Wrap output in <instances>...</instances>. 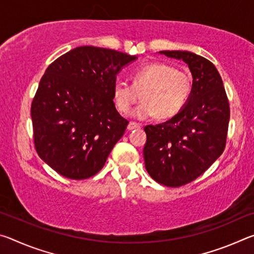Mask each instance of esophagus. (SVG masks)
<instances>
[{
    "label": "esophagus",
    "mask_w": 254,
    "mask_h": 254,
    "mask_svg": "<svg viewBox=\"0 0 254 254\" xmlns=\"http://www.w3.org/2000/svg\"><path fill=\"white\" fill-rule=\"evenodd\" d=\"M141 126L139 123H135V122H130L128 123V126H127V130H134V128H137V127H140Z\"/></svg>",
    "instance_id": "34e87169"
}]
</instances>
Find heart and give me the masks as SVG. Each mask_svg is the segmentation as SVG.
<instances>
[{
    "label": "heart",
    "mask_w": 254,
    "mask_h": 254,
    "mask_svg": "<svg viewBox=\"0 0 254 254\" xmlns=\"http://www.w3.org/2000/svg\"><path fill=\"white\" fill-rule=\"evenodd\" d=\"M131 79L132 84H114L113 100L120 113L127 114L141 97L142 102L133 111L137 119L175 117L184 109L192 88L190 72L166 63H150L137 68Z\"/></svg>",
    "instance_id": "1"
}]
</instances>
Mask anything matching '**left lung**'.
<instances>
[{
	"mask_svg": "<svg viewBox=\"0 0 254 254\" xmlns=\"http://www.w3.org/2000/svg\"><path fill=\"white\" fill-rule=\"evenodd\" d=\"M182 59L192 75L187 104L168 121L144 127L145 169L167 187H180L198 178L226 145L230 104L220 74L212 63L189 51H160Z\"/></svg>",
	"mask_w": 254,
	"mask_h": 254,
	"instance_id": "1",
	"label": "left lung"
}]
</instances>
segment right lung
Masks as SVG:
<instances>
[{
  "label": "right lung",
  "mask_w": 254,
  "mask_h": 254,
  "mask_svg": "<svg viewBox=\"0 0 254 254\" xmlns=\"http://www.w3.org/2000/svg\"><path fill=\"white\" fill-rule=\"evenodd\" d=\"M117 50L83 46L51 63L31 104L37 153L64 177L100 171L128 124L115 109L113 86L135 60Z\"/></svg>",
  "instance_id": "obj_1"
}]
</instances>
